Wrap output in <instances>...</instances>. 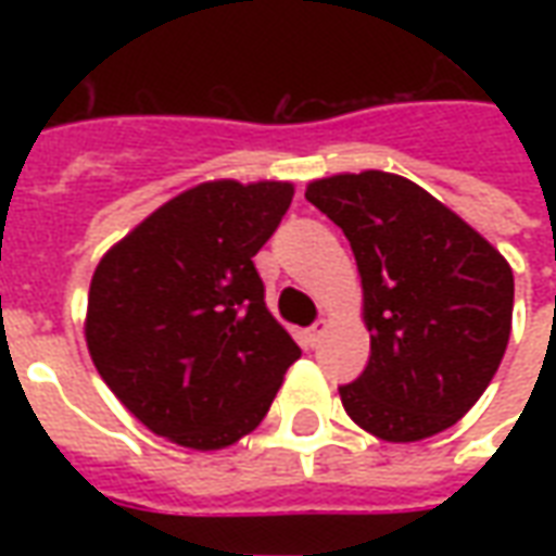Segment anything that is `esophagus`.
<instances>
[{
	"instance_id": "1",
	"label": "esophagus",
	"mask_w": 556,
	"mask_h": 556,
	"mask_svg": "<svg viewBox=\"0 0 556 556\" xmlns=\"http://www.w3.org/2000/svg\"><path fill=\"white\" fill-rule=\"evenodd\" d=\"M327 333V321H315L313 327H309V330H306V342H309V345H318V342H321V337H325Z\"/></svg>"
}]
</instances>
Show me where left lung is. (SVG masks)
Wrapping results in <instances>:
<instances>
[{
	"mask_svg": "<svg viewBox=\"0 0 556 556\" xmlns=\"http://www.w3.org/2000/svg\"><path fill=\"white\" fill-rule=\"evenodd\" d=\"M306 199L345 231L363 286L369 363L339 387L375 438L410 443L477 405L513 330V267L455 211L393 172H342Z\"/></svg>",
	"mask_w": 556,
	"mask_h": 556,
	"instance_id": "1",
	"label": "left lung"
}]
</instances>
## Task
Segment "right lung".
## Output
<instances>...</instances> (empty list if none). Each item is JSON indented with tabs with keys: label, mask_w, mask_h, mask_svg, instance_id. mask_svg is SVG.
Returning <instances> with one entry per match:
<instances>
[{
	"label": "right lung",
	"mask_w": 556,
	"mask_h": 556,
	"mask_svg": "<svg viewBox=\"0 0 556 556\" xmlns=\"http://www.w3.org/2000/svg\"><path fill=\"white\" fill-rule=\"evenodd\" d=\"M294 184H195L113 243L94 267L86 345L106 387L160 438L211 453L265 419L301 357L270 315L253 255Z\"/></svg>",
	"instance_id": "obj_1"
}]
</instances>
